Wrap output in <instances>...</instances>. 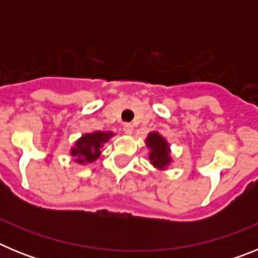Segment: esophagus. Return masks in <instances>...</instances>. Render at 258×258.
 Masks as SVG:
<instances>
[{"instance_id": "34e87169", "label": "esophagus", "mask_w": 258, "mask_h": 258, "mask_svg": "<svg viewBox=\"0 0 258 258\" xmlns=\"http://www.w3.org/2000/svg\"><path fill=\"white\" fill-rule=\"evenodd\" d=\"M124 132L126 134L133 133V125H132L131 122H125V124H124Z\"/></svg>"}]
</instances>
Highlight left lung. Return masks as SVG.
Masks as SVG:
<instances>
[{
	"label": "left lung",
	"mask_w": 258,
	"mask_h": 258,
	"mask_svg": "<svg viewBox=\"0 0 258 258\" xmlns=\"http://www.w3.org/2000/svg\"><path fill=\"white\" fill-rule=\"evenodd\" d=\"M146 143H147V147L151 150L150 161H151L152 165L163 169L164 166L170 163L169 146L160 134L156 133V132L150 133L147 140H146Z\"/></svg>",
	"instance_id": "1"
}]
</instances>
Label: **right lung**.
<instances>
[{"mask_svg":"<svg viewBox=\"0 0 258 258\" xmlns=\"http://www.w3.org/2000/svg\"><path fill=\"white\" fill-rule=\"evenodd\" d=\"M111 132H94L92 134H85L76 142V146L71 150V155L75 156V160L80 164L92 163L101 155V147L104 142L112 137Z\"/></svg>","mask_w":258,"mask_h":258,"instance_id":"1","label":"right lung"}]
</instances>
